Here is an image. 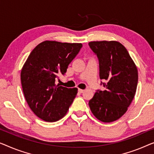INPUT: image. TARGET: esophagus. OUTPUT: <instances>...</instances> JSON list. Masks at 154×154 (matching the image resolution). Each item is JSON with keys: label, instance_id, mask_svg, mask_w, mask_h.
Listing matches in <instances>:
<instances>
[{"label": "esophagus", "instance_id": "1", "mask_svg": "<svg viewBox=\"0 0 154 154\" xmlns=\"http://www.w3.org/2000/svg\"><path fill=\"white\" fill-rule=\"evenodd\" d=\"M78 91H79V93H80V94H82V93H84V90H83V89H80V88H79V89H78Z\"/></svg>", "mask_w": 154, "mask_h": 154}]
</instances>
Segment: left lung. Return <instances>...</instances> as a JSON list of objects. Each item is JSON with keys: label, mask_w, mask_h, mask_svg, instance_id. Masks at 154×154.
Returning <instances> with one entry per match:
<instances>
[{"label": "left lung", "mask_w": 154, "mask_h": 154, "mask_svg": "<svg viewBox=\"0 0 154 154\" xmlns=\"http://www.w3.org/2000/svg\"><path fill=\"white\" fill-rule=\"evenodd\" d=\"M88 45L98 58L100 78L107 82L103 83L105 89L97 91L88 105L98 120L112 122L126 112L133 101L137 68L125 47L117 41H94Z\"/></svg>", "instance_id": "left-lung-1"}]
</instances>
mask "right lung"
Instances as JSON below:
<instances>
[{"mask_svg":"<svg viewBox=\"0 0 154 154\" xmlns=\"http://www.w3.org/2000/svg\"><path fill=\"white\" fill-rule=\"evenodd\" d=\"M82 43L46 40L33 49L21 71L24 97L33 113L41 119L54 122L66 115L77 94V88L56 85L58 75L82 48Z\"/></svg>","mask_w":154,"mask_h":154,"instance_id":"1","label":"right lung"}]
</instances>
